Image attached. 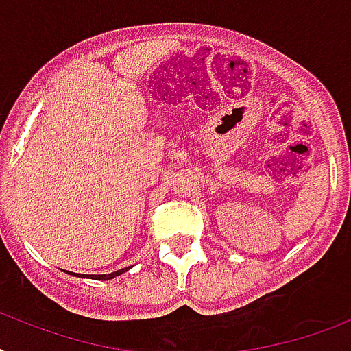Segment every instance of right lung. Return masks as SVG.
<instances>
[{
  "label": "right lung",
  "instance_id": "obj_1",
  "mask_svg": "<svg viewBox=\"0 0 351 351\" xmlns=\"http://www.w3.org/2000/svg\"><path fill=\"white\" fill-rule=\"evenodd\" d=\"M129 267H121V269H118V271H112V273H106V275H80V273H76V277H89V278H95V280H111V278L118 277V275H121V273H125ZM73 275V273H71Z\"/></svg>",
  "mask_w": 351,
  "mask_h": 351
}]
</instances>
